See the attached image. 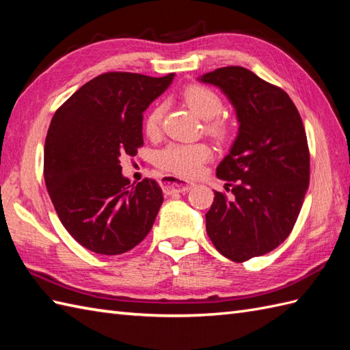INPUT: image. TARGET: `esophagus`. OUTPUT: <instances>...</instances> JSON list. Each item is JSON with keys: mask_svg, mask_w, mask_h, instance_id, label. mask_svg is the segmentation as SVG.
Wrapping results in <instances>:
<instances>
[{"mask_svg": "<svg viewBox=\"0 0 350 350\" xmlns=\"http://www.w3.org/2000/svg\"><path fill=\"white\" fill-rule=\"evenodd\" d=\"M161 188L165 194H174V192H185L192 188V183L179 179L173 174H163L161 177Z\"/></svg>", "mask_w": 350, "mask_h": 350, "instance_id": "esophagus-1", "label": "esophagus"}]
</instances>
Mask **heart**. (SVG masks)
Here are the masks:
<instances>
[{
	"mask_svg": "<svg viewBox=\"0 0 350 350\" xmlns=\"http://www.w3.org/2000/svg\"><path fill=\"white\" fill-rule=\"evenodd\" d=\"M183 99L194 113L204 120V129L218 141L232 135V124L221 116L224 103L218 92L203 84H192L183 90ZM165 105L156 102L144 117V133L148 138H158L162 129V117ZM212 150L204 143H170L156 152L154 162L159 168L182 177L197 176L204 163L211 159Z\"/></svg>",
	"mask_w": 350,
	"mask_h": 350,
	"instance_id": "heart-1",
	"label": "heart"
}]
</instances>
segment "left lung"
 <instances>
[{"mask_svg":"<svg viewBox=\"0 0 350 350\" xmlns=\"http://www.w3.org/2000/svg\"><path fill=\"white\" fill-rule=\"evenodd\" d=\"M202 81L222 88L241 123L217 168L232 196L215 191L206 232L222 256L245 262L271 252L292 233L310 182L307 133L288 94L251 70L227 66Z\"/></svg>","mask_w":350,"mask_h":350,"instance_id":"8db88e82","label":"left lung"}]
</instances>
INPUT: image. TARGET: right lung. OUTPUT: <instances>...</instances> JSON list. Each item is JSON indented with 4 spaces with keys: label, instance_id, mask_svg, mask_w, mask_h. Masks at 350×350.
Returning <instances> with one entry per match:
<instances>
[{
    "label": "right lung",
    "instance_id": "add662e5",
    "mask_svg": "<svg viewBox=\"0 0 350 350\" xmlns=\"http://www.w3.org/2000/svg\"><path fill=\"white\" fill-rule=\"evenodd\" d=\"M173 77L102 73L52 117L43 156L48 194L64 228L96 254L128 252L153 227L162 189L147 177L131 187L120 156L143 147V113Z\"/></svg>",
    "mask_w": 350,
    "mask_h": 350
}]
</instances>
